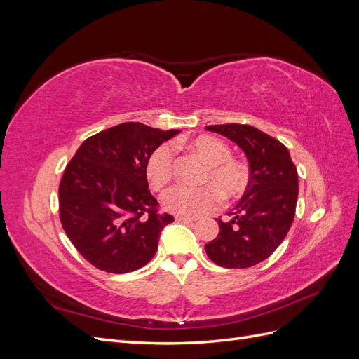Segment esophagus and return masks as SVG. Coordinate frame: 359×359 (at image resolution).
Returning a JSON list of instances; mask_svg holds the SVG:
<instances>
[{"label": "esophagus", "mask_w": 359, "mask_h": 359, "mask_svg": "<svg viewBox=\"0 0 359 359\" xmlns=\"http://www.w3.org/2000/svg\"><path fill=\"white\" fill-rule=\"evenodd\" d=\"M175 220L181 222V223H194V222H196V219H193V217H181V215H177Z\"/></svg>", "instance_id": "esophagus-1"}]
</instances>
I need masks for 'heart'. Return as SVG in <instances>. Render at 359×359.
Masks as SVG:
<instances>
[{
    "mask_svg": "<svg viewBox=\"0 0 359 359\" xmlns=\"http://www.w3.org/2000/svg\"><path fill=\"white\" fill-rule=\"evenodd\" d=\"M190 148L199 154L206 165L199 182L203 186H175L161 198L163 208L181 217H198L212 211L220 203L235 202L245 193L250 175L243 163L231 157V149L223 140L212 136H199L190 142ZM173 151L169 145H160L149 154L145 175L151 189H165L173 177Z\"/></svg>",
    "mask_w": 359,
    "mask_h": 359,
    "instance_id": "heart-1",
    "label": "heart"
}]
</instances>
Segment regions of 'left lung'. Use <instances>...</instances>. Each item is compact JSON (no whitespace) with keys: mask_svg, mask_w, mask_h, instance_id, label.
Instances as JSON below:
<instances>
[{"mask_svg":"<svg viewBox=\"0 0 359 359\" xmlns=\"http://www.w3.org/2000/svg\"><path fill=\"white\" fill-rule=\"evenodd\" d=\"M240 147L248 160L250 182L231 219H217L220 232L205 244L214 264L250 268L276 252L286 238L298 199V172L287 148L276 137L247 124L206 126Z\"/></svg>","mask_w":359,"mask_h":359,"instance_id":"8db88e82","label":"left lung"}]
</instances>
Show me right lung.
Returning <instances> with one entry per match:
<instances>
[{
  "instance_id": "add662e5",
  "label": "right lung",
  "mask_w": 359,
  "mask_h": 359,
  "mask_svg": "<svg viewBox=\"0 0 359 359\" xmlns=\"http://www.w3.org/2000/svg\"><path fill=\"white\" fill-rule=\"evenodd\" d=\"M177 133L180 130L123 123L83 140L69 161L58 189L60 220L93 266L126 274L156 255L163 227L173 217L158 211L145 165L149 154Z\"/></svg>"
}]
</instances>
